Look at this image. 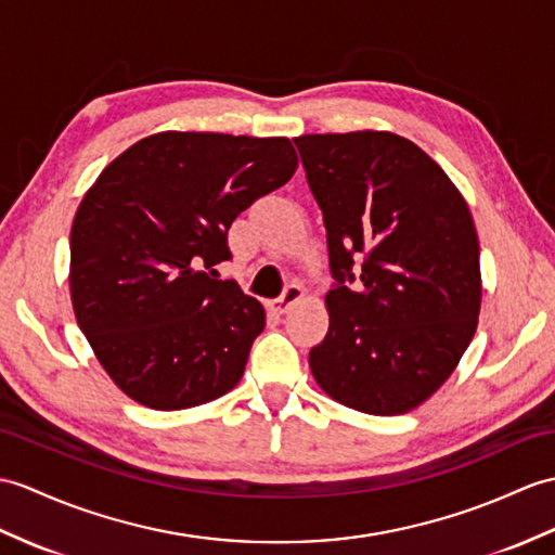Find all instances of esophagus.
Segmentation results:
<instances>
[{
    "label": "esophagus",
    "instance_id": "esophagus-1",
    "mask_svg": "<svg viewBox=\"0 0 555 555\" xmlns=\"http://www.w3.org/2000/svg\"><path fill=\"white\" fill-rule=\"evenodd\" d=\"M302 295H305V291L298 286V283H291V286H286V291H283L279 300L269 302V309H272V312H276V314H286L295 302L302 300Z\"/></svg>",
    "mask_w": 555,
    "mask_h": 555
}]
</instances>
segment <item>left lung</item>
Segmentation results:
<instances>
[{"label": "left lung", "instance_id": "obj_1", "mask_svg": "<svg viewBox=\"0 0 555 555\" xmlns=\"http://www.w3.org/2000/svg\"><path fill=\"white\" fill-rule=\"evenodd\" d=\"M293 141L324 212L336 279L328 333L309 369L345 406L406 414L452 376L478 328L480 243L468 205L442 167L399 134Z\"/></svg>", "mask_w": 555, "mask_h": 555}]
</instances>
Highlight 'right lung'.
Here are the masks:
<instances>
[{
  "label": "right lung",
  "instance_id": "obj_1",
  "mask_svg": "<svg viewBox=\"0 0 555 555\" xmlns=\"http://www.w3.org/2000/svg\"><path fill=\"white\" fill-rule=\"evenodd\" d=\"M298 167L286 137L158 132L85 193L70 229L77 326L134 402L177 411L241 380L264 307L217 279L227 231Z\"/></svg>",
  "mask_w": 555,
  "mask_h": 555
}]
</instances>
